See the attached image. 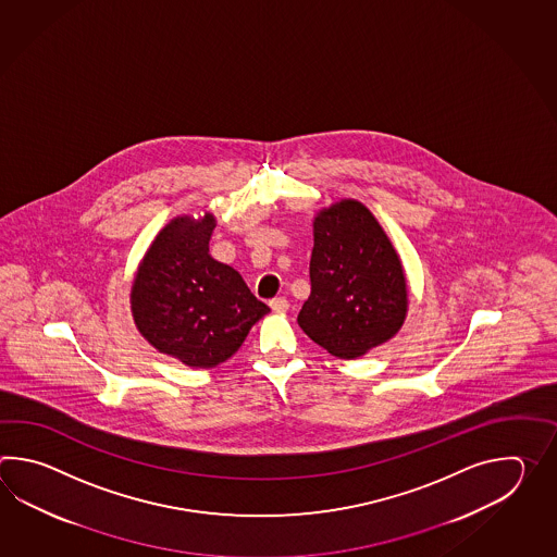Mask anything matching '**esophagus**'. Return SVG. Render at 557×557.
<instances>
[{"label": "esophagus", "instance_id": "esophagus-1", "mask_svg": "<svg viewBox=\"0 0 557 557\" xmlns=\"http://www.w3.org/2000/svg\"><path fill=\"white\" fill-rule=\"evenodd\" d=\"M269 305H271L274 312H284V310H288V300H286L284 296H276V298H273Z\"/></svg>", "mask_w": 557, "mask_h": 557}]
</instances>
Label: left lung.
<instances>
[{
    "label": "left lung",
    "mask_w": 557,
    "mask_h": 557,
    "mask_svg": "<svg viewBox=\"0 0 557 557\" xmlns=\"http://www.w3.org/2000/svg\"><path fill=\"white\" fill-rule=\"evenodd\" d=\"M310 296L298 312L308 338L338 358L388 343L408 312L403 261L367 205L343 199L312 223Z\"/></svg>",
    "instance_id": "obj_1"
}]
</instances>
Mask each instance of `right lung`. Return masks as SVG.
I'll return each instance as SVG.
<instances>
[{"label": "right lung", "mask_w": 557, "mask_h": 557, "mask_svg": "<svg viewBox=\"0 0 557 557\" xmlns=\"http://www.w3.org/2000/svg\"><path fill=\"white\" fill-rule=\"evenodd\" d=\"M214 226L213 213L169 221L131 286V314L143 338L190 368L228 360L271 310L233 267L209 255Z\"/></svg>", "instance_id": "1"}]
</instances>
